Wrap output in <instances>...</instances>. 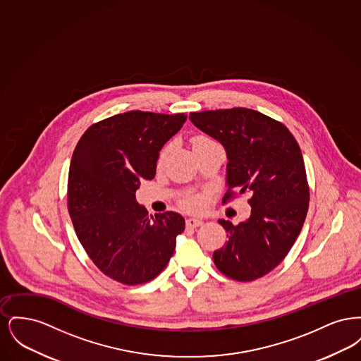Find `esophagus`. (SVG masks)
<instances>
[{"mask_svg":"<svg viewBox=\"0 0 361 361\" xmlns=\"http://www.w3.org/2000/svg\"><path fill=\"white\" fill-rule=\"evenodd\" d=\"M203 224L202 219H197V218H188L187 219V226L188 227H199Z\"/></svg>","mask_w":361,"mask_h":361,"instance_id":"esophagus-1","label":"esophagus"}]
</instances>
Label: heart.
Here are the masks:
<instances>
[{
	"label": "heart",
	"instance_id": "b5f03b06",
	"mask_svg": "<svg viewBox=\"0 0 361 361\" xmlns=\"http://www.w3.org/2000/svg\"><path fill=\"white\" fill-rule=\"evenodd\" d=\"M208 142H212V140H209V139L206 137H196L193 139V146L202 145V143H208ZM166 153H168V147H165V149L161 152L159 158H158V164H162V162H164V159H165V157H166ZM187 206H188L189 208H197V207L200 206V199H197V197H190V199L187 200Z\"/></svg>",
	"mask_w": 361,
	"mask_h": 361
}]
</instances>
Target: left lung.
Listing matches in <instances>:
<instances>
[{
    "instance_id": "8db88e82",
    "label": "left lung",
    "mask_w": 361,
    "mask_h": 361,
    "mask_svg": "<svg viewBox=\"0 0 361 361\" xmlns=\"http://www.w3.org/2000/svg\"><path fill=\"white\" fill-rule=\"evenodd\" d=\"M190 121L226 150L224 202L249 193L250 216L234 226L219 219L228 240L214 252L224 275L237 281L259 279L284 259L309 209L310 192L300 147L290 130L247 108L192 112Z\"/></svg>"
}]
</instances>
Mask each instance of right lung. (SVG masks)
I'll return each mask as SVG.
<instances>
[{"label": "right lung", "instance_id": "right-lung-1", "mask_svg": "<svg viewBox=\"0 0 361 361\" xmlns=\"http://www.w3.org/2000/svg\"><path fill=\"white\" fill-rule=\"evenodd\" d=\"M187 115L130 111L90 126L71 157L69 214L87 256L104 275L143 284L159 275L185 228L173 211L149 215L137 202L142 180H153L164 145Z\"/></svg>", "mask_w": 361, "mask_h": 361}]
</instances>
